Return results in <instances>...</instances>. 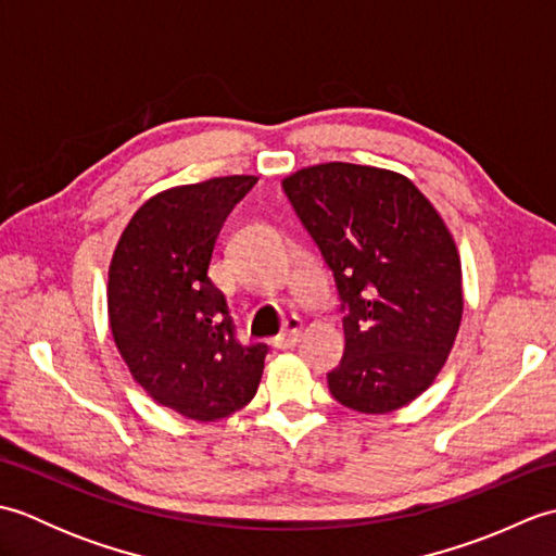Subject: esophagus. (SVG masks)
Wrapping results in <instances>:
<instances>
[{"label": "esophagus", "mask_w": 556, "mask_h": 556, "mask_svg": "<svg viewBox=\"0 0 556 556\" xmlns=\"http://www.w3.org/2000/svg\"><path fill=\"white\" fill-rule=\"evenodd\" d=\"M301 332H303V323L299 320L296 315L289 317L285 332H281V334L275 339V346H277V349H291V346H296V341L301 339Z\"/></svg>", "instance_id": "1"}]
</instances>
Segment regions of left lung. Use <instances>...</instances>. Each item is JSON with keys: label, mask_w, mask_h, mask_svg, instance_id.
I'll list each match as a JSON object with an SVG mask.
<instances>
[{"label": "left lung", "mask_w": 556, "mask_h": 556, "mask_svg": "<svg viewBox=\"0 0 556 556\" xmlns=\"http://www.w3.org/2000/svg\"><path fill=\"white\" fill-rule=\"evenodd\" d=\"M281 186L344 301L346 349L327 375L329 392L368 416L410 404L444 368L464 315L452 231L392 169L325 162Z\"/></svg>", "instance_id": "left-lung-1"}]
</instances>
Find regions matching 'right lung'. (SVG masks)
I'll list each match as a JSON object with an SVG mask.
<instances>
[{"label": "right lung", "mask_w": 556, "mask_h": 556, "mask_svg": "<svg viewBox=\"0 0 556 556\" xmlns=\"http://www.w3.org/2000/svg\"><path fill=\"white\" fill-rule=\"evenodd\" d=\"M257 176L174 186L136 210L110 263L108 313L134 380L188 420H219L251 404L267 346H243L227 299L210 279L224 219Z\"/></svg>", "instance_id": "right-lung-1"}]
</instances>
